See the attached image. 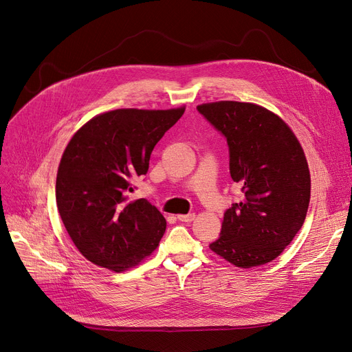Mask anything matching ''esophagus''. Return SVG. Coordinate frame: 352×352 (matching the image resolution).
<instances>
[{"label": "esophagus", "mask_w": 352, "mask_h": 352, "mask_svg": "<svg viewBox=\"0 0 352 352\" xmlns=\"http://www.w3.org/2000/svg\"><path fill=\"white\" fill-rule=\"evenodd\" d=\"M177 219L180 222H192L195 219V213H188V214H177Z\"/></svg>", "instance_id": "esophagus-1"}]
</instances>
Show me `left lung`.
Segmentation results:
<instances>
[{
    "instance_id": "8db88e82",
    "label": "left lung",
    "mask_w": 352,
    "mask_h": 352,
    "mask_svg": "<svg viewBox=\"0 0 352 352\" xmlns=\"http://www.w3.org/2000/svg\"><path fill=\"white\" fill-rule=\"evenodd\" d=\"M226 139L229 172L243 197L223 214L219 239L209 248L239 267L282 254L305 221L311 177L292 130L252 103L217 102L196 107Z\"/></svg>"
}]
</instances>
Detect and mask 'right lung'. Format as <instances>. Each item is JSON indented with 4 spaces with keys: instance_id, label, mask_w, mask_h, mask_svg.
<instances>
[{
    "instance_id": "1",
    "label": "right lung",
    "mask_w": 352,
    "mask_h": 352,
    "mask_svg": "<svg viewBox=\"0 0 352 352\" xmlns=\"http://www.w3.org/2000/svg\"><path fill=\"white\" fill-rule=\"evenodd\" d=\"M185 109H119L98 114L67 144L57 173L61 221L81 255L122 272L157 248L163 214L146 199L129 202L156 143Z\"/></svg>"
}]
</instances>
